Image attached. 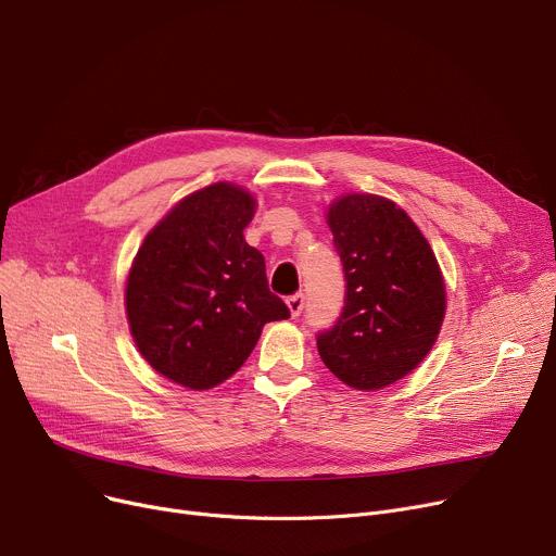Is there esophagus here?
Returning a JSON list of instances; mask_svg holds the SVG:
<instances>
[{
    "label": "esophagus",
    "mask_w": 556,
    "mask_h": 556,
    "mask_svg": "<svg viewBox=\"0 0 556 556\" xmlns=\"http://www.w3.org/2000/svg\"><path fill=\"white\" fill-rule=\"evenodd\" d=\"M287 307L291 312V316H301L303 307H305V296L303 293H293V296L287 299Z\"/></svg>",
    "instance_id": "esophagus-1"
}]
</instances>
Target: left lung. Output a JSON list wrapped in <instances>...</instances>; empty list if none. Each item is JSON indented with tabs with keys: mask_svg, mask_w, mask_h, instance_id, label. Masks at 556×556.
<instances>
[{
	"mask_svg": "<svg viewBox=\"0 0 556 556\" xmlns=\"http://www.w3.org/2000/svg\"><path fill=\"white\" fill-rule=\"evenodd\" d=\"M345 274L337 325L316 339L323 364L354 390H381L413 372L438 341L446 289L417 224L379 194L350 192L328 208Z\"/></svg>",
	"mask_w": 556,
	"mask_h": 556,
	"instance_id": "1",
	"label": "left lung"
}]
</instances>
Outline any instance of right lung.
Listing matches in <instances>:
<instances>
[{
  "label": "right lung",
  "mask_w": 556,
  "mask_h": 556,
  "mask_svg": "<svg viewBox=\"0 0 556 556\" xmlns=\"http://www.w3.org/2000/svg\"><path fill=\"white\" fill-rule=\"evenodd\" d=\"M253 213V194L236 184L194 190L146 236L127 274L129 332L146 362L184 388L236 375L265 325L289 318L263 253L244 240Z\"/></svg>",
  "instance_id": "right-lung-1"
}]
</instances>
